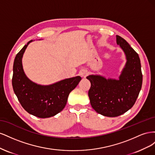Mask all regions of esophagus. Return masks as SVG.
<instances>
[{
    "mask_svg": "<svg viewBox=\"0 0 155 155\" xmlns=\"http://www.w3.org/2000/svg\"><path fill=\"white\" fill-rule=\"evenodd\" d=\"M79 74L81 78H85L87 76L88 72H87V70H81V71L79 72Z\"/></svg>",
    "mask_w": 155,
    "mask_h": 155,
    "instance_id": "obj_1",
    "label": "esophagus"
}]
</instances>
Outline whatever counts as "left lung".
<instances>
[{
	"label": "left lung",
	"mask_w": 155,
	"mask_h": 155,
	"mask_svg": "<svg viewBox=\"0 0 155 155\" xmlns=\"http://www.w3.org/2000/svg\"><path fill=\"white\" fill-rule=\"evenodd\" d=\"M116 43L124 51L126 63L118 79L89 75L91 105L98 114L116 117L133 107L142 85L141 63L138 54L122 37L116 35Z\"/></svg>",
	"instance_id": "8db88e82"
}]
</instances>
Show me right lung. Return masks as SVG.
Masks as SVG:
<instances>
[{
	"mask_svg": "<svg viewBox=\"0 0 155 155\" xmlns=\"http://www.w3.org/2000/svg\"><path fill=\"white\" fill-rule=\"evenodd\" d=\"M32 41L24 46L14 60L13 88L22 107L29 114L41 118H50L64 109L69 94L76 87L81 78L65 79L49 85H38L31 81L23 70L22 59L27 46Z\"/></svg>",
	"mask_w": 155,
	"mask_h": 155,
	"instance_id": "add662e5",
	"label": "right lung"
}]
</instances>
